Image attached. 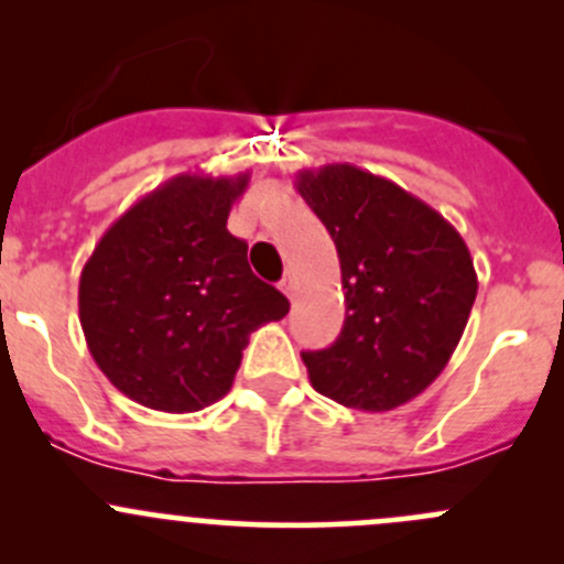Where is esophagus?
I'll use <instances>...</instances> for the list:
<instances>
[{"instance_id":"obj_1","label":"esophagus","mask_w":564,"mask_h":564,"mask_svg":"<svg viewBox=\"0 0 564 564\" xmlns=\"http://www.w3.org/2000/svg\"><path fill=\"white\" fill-rule=\"evenodd\" d=\"M281 289L286 297H294V292H297V278H294V272H286V275H283Z\"/></svg>"}]
</instances>
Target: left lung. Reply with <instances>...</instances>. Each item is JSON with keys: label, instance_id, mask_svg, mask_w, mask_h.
<instances>
[{"label": "left lung", "instance_id": "obj_1", "mask_svg": "<svg viewBox=\"0 0 564 564\" xmlns=\"http://www.w3.org/2000/svg\"><path fill=\"white\" fill-rule=\"evenodd\" d=\"M294 187L327 226L346 289L335 344L303 351L311 384L349 409L390 412L456 351L477 297L469 248L434 207L351 163L303 169Z\"/></svg>", "mask_w": 564, "mask_h": 564}]
</instances>
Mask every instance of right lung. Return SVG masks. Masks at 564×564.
<instances>
[{
    "mask_svg": "<svg viewBox=\"0 0 564 564\" xmlns=\"http://www.w3.org/2000/svg\"><path fill=\"white\" fill-rule=\"evenodd\" d=\"M250 174H180L100 237L78 281L89 355L130 401L198 412L231 390L242 349L289 300L248 267L229 229Z\"/></svg>",
    "mask_w": 564,
    "mask_h": 564,
    "instance_id": "right-lung-1",
    "label": "right lung"
}]
</instances>
